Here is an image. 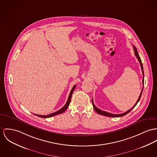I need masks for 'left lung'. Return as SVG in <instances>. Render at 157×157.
<instances>
[{
    "label": "left lung",
    "instance_id": "8db88e82",
    "mask_svg": "<svg viewBox=\"0 0 157 157\" xmlns=\"http://www.w3.org/2000/svg\"><path fill=\"white\" fill-rule=\"evenodd\" d=\"M133 48H134V54H135V56H136V58L138 59V61H139V63H140V66H141V69H142V73H143V75H144V77H143V80H142V83H143V85H144V68H143V65H142V61H141V59H140V57H139V53H138V52H137V48H136V47L134 46V45H133ZM143 90H144V86H143V88H142V91H141V93H140V96L139 97V98H138V100H137V101H136V103H135V105H134V106H133L132 108L130 109V110H127V112H124V113H121V114H112V113H109V112H105V111H103V110H100V109H99L98 108H97L96 106L94 105V102H93V100L92 99V103H93V108L95 110V111L97 113H98V114H100V115H103V116H106V117H123V116H124V115H127V113H128L132 109H133L135 106H136V105L137 104V103L139 101V100H140V97L142 96V92H143Z\"/></svg>",
    "mask_w": 157,
    "mask_h": 157
}]
</instances>
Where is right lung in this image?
Wrapping results in <instances>:
<instances>
[{
  "instance_id": "right-lung-1",
  "label": "right lung",
  "mask_w": 157,
  "mask_h": 157,
  "mask_svg": "<svg viewBox=\"0 0 157 157\" xmlns=\"http://www.w3.org/2000/svg\"><path fill=\"white\" fill-rule=\"evenodd\" d=\"M75 88H76V85H74L73 87L72 88V90L71 91L70 94H69V96L68 100H67L66 103L65 105H64L62 108L60 109V110L56 111V112L52 113H51V114H49V115H36V114H35V115H36V116H37V117H40V118H50V117H54V116H55V115H59V114H60V113H63V112L67 109L69 105V103H70V101H71V98H72V96L73 92L74 90L75 89Z\"/></svg>"
}]
</instances>
